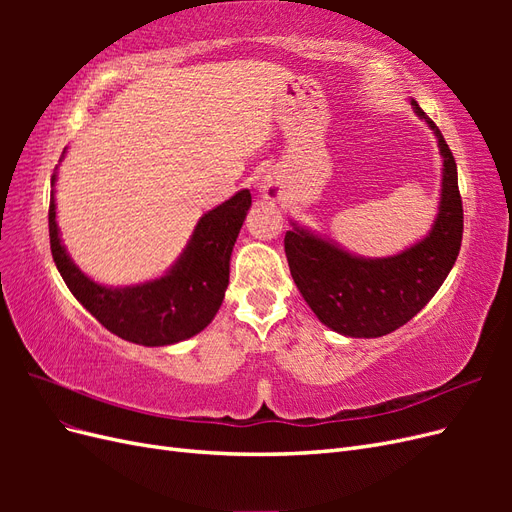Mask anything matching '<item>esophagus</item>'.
<instances>
[{"mask_svg":"<svg viewBox=\"0 0 512 512\" xmlns=\"http://www.w3.org/2000/svg\"><path fill=\"white\" fill-rule=\"evenodd\" d=\"M260 194L262 198L271 200V203H280V200L284 198V183L280 179V175L277 173H265L260 179Z\"/></svg>","mask_w":512,"mask_h":512,"instance_id":"esophagus-1","label":"esophagus"}]
</instances>
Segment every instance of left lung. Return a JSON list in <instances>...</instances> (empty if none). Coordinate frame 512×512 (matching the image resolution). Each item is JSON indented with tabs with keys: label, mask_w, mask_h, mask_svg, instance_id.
Here are the masks:
<instances>
[{
	"label": "left lung",
	"mask_w": 512,
	"mask_h": 512,
	"mask_svg": "<svg viewBox=\"0 0 512 512\" xmlns=\"http://www.w3.org/2000/svg\"><path fill=\"white\" fill-rule=\"evenodd\" d=\"M410 104L433 130L442 158L438 213L427 235L399 254L365 258L294 220L286 232L294 284L324 327L339 335L382 337L404 327L438 292L459 256L463 207L457 164L436 123L416 100Z\"/></svg>",
	"instance_id": "left-lung-1"
}]
</instances>
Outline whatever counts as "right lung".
I'll return each mask as SVG.
<instances>
[{
  "instance_id": "obj_1",
  "label": "right lung",
  "mask_w": 512,
  "mask_h": 512,
  "mask_svg": "<svg viewBox=\"0 0 512 512\" xmlns=\"http://www.w3.org/2000/svg\"><path fill=\"white\" fill-rule=\"evenodd\" d=\"M55 181L57 168L51 179L53 188ZM250 207V190L237 192L198 220L179 258L156 280L106 286L76 267L61 243L53 190L49 207L51 252L76 301L104 329L138 346H173L203 331L218 314L228 288L232 247Z\"/></svg>"
}]
</instances>
